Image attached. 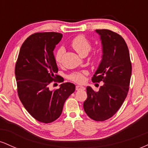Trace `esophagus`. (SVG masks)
<instances>
[{
  "label": "esophagus",
  "mask_w": 148,
  "mask_h": 148,
  "mask_svg": "<svg viewBox=\"0 0 148 148\" xmlns=\"http://www.w3.org/2000/svg\"><path fill=\"white\" fill-rule=\"evenodd\" d=\"M76 90H85V88L82 86H76Z\"/></svg>",
  "instance_id": "obj_1"
}]
</instances>
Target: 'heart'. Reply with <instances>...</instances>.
Here are the masks:
<instances>
[{
  "mask_svg": "<svg viewBox=\"0 0 148 148\" xmlns=\"http://www.w3.org/2000/svg\"><path fill=\"white\" fill-rule=\"evenodd\" d=\"M71 46L72 48L76 51L81 56H86L90 52L92 48L91 42L86 38L84 35H80L74 37L71 41ZM64 53V49L60 47L57 50L55 54V60L56 63L59 64L61 62L62 55ZM101 60V55L99 52H95L92 56V60L94 62H99ZM86 72H75L69 74L67 78L70 81L77 83V84H82L85 80V75Z\"/></svg>",
  "mask_w": 148,
  "mask_h": 148,
  "instance_id": "b5f03b06",
  "label": "heart"
}]
</instances>
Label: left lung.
Masks as SVG:
<instances>
[{"label": "left lung", "instance_id": "left-lung-1", "mask_svg": "<svg viewBox=\"0 0 148 148\" xmlns=\"http://www.w3.org/2000/svg\"><path fill=\"white\" fill-rule=\"evenodd\" d=\"M96 32L101 38L103 56L92 81L104 84L98 92L86 88L88 98L84 108L91 119L104 121L116 113L127 97L132 67L128 47L121 35L107 29Z\"/></svg>", "mask_w": 148, "mask_h": 148}]
</instances>
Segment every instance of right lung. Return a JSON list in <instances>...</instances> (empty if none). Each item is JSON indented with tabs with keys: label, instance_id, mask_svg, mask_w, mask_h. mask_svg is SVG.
<instances>
[{
	"label": "right lung",
	"instance_id": "right-lung-1",
	"mask_svg": "<svg viewBox=\"0 0 148 148\" xmlns=\"http://www.w3.org/2000/svg\"><path fill=\"white\" fill-rule=\"evenodd\" d=\"M62 37L55 32L36 33L22 45L15 65L17 92L27 111L40 123H51L62 113L64 101L75 90L72 83H63L58 89L49 86L58 79L53 56L56 45Z\"/></svg>",
	"mask_w": 148,
	"mask_h": 148
}]
</instances>
